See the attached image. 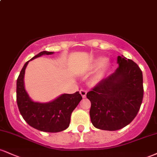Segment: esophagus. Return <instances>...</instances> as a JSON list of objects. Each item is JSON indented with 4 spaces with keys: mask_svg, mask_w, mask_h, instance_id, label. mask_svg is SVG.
I'll return each instance as SVG.
<instances>
[{
    "mask_svg": "<svg viewBox=\"0 0 157 157\" xmlns=\"http://www.w3.org/2000/svg\"><path fill=\"white\" fill-rule=\"evenodd\" d=\"M80 94L82 95V97H83V98H85V97H86V94H87V91H86V90L81 89L80 91Z\"/></svg>",
    "mask_w": 157,
    "mask_h": 157,
    "instance_id": "1",
    "label": "esophagus"
}]
</instances>
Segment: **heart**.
Segmentation results:
<instances>
[{
	"mask_svg": "<svg viewBox=\"0 0 157 157\" xmlns=\"http://www.w3.org/2000/svg\"><path fill=\"white\" fill-rule=\"evenodd\" d=\"M108 60L105 57H98V58L95 59L91 63L90 68L92 70L100 69L98 72L95 74L91 78V82L92 84H97L100 82V81L103 78L104 72H105V69L106 68V64H107Z\"/></svg>",
	"mask_w": 157,
	"mask_h": 157,
	"instance_id": "b5f03b06",
	"label": "heart"
}]
</instances>
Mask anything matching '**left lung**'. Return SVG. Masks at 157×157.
Segmentation results:
<instances>
[{
    "label": "left lung",
    "instance_id": "8db88e82",
    "mask_svg": "<svg viewBox=\"0 0 157 157\" xmlns=\"http://www.w3.org/2000/svg\"><path fill=\"white\" fill-rule=\"evenodd\" d=\"M117 63L112 75L86 94L91 101V121L101 130H120L130 124L143 98L142 72L138 65L123 56H118Z\"/></svg>",
    "mask_w": 157,
    "mask_h": 157
}]
</instances>
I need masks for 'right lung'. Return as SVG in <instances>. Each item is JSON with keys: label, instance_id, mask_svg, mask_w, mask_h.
<instances>
[{"label": "right lung", "instance_id": "obj_1", "mask_svg": "<svg viewBox=\"0 0 157 157\" xmlns=\"http://www.w3.org/2000/svg\"><path fill=\"white\" fill-rule=\"evenodd\" d=\"M54 52H40L30 60ZM24 64L17 80V103L23 120L30 126L44 132L56 133L66 130L69 126L71 113L82 97L79 91L74 94H63L53 101L41 103L32 101L24 88V74L27 65Z\"/></svg>", "mask_w": 157, "mask_h": 157}]
</instances>
